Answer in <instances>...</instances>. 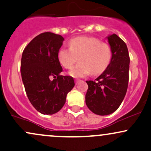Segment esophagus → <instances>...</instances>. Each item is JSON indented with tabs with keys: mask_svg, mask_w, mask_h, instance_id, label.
Masks as SVG:
<instances>
[{
	"mask_svg": "<svg viewBox=\"0 0 151 151\" xmlns=\"http://www.w3.org/2000/svg\"><path fill=\"white\" fill-rule=\"evenodd\" d=\"M81 80H80V79H75V84H78L79 82H81Z\"/></svg>",
	"mask_w": 151,
	"mask_h": 151,
	"instance_id": "obj_1",
	"label": "esophagus"
}]
</instances>
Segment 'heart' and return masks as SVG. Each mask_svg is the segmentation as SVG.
<instances>
[{"mask_svg":"<svg viewBox=\"0 0 151 151\" xmlns=\"http://www.w3.org/2000/svg\"><path fill=\"white\" fill-rule=\"evenodd\" d=\"M70 48L61 47L58 50V60L66 69H71L69 72L72 77L80 78L102 73L110 65L112 60V50L110 45L102 42L96 37L81 36L70 40Z\"/></svg>","mask_w":151,"mask_h":151,"instance_id":"obj_1","label":"heart"}]
</instances>
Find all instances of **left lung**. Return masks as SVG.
Here are the masks:
<instances>
[{
  "label": "left lung",
  "mask_w": 151,
  "mask_h": 151,
  "mask_svg": "<svg viewBox=\"0 0 151 151\" xmlns=\"http://www.w3.org/2000/svg\"><path fill=\"white\" fill-rule=\"evenodd\" d=\"M112 50L110 65L94 81H86V104L95 114L106 116L116 111L128 88L130 58L126 43L117 35L106 37Z\"/></svg>",
  "instance_id": "obj_1"
}]
</instances>
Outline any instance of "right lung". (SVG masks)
Instances as JSON below:
<instances>
[{"instance_id": "obj_1", "label": "right lung", "mask_w": 151, "mask_h": 151, "mask_svg": "<svg viewBox=\"0 0 151 151\" xmlns=\"http://www.w3.org/2000/svg\"><path fill=\"white\" fill-rule=\"evenodd\" d=\"M64 40L60 35L43 32L30 41L22 55L20 72L26 93L42 114L58 112L74 86L72 77L60 75L62 67L58 53Z\"/></svg>"}]
</instances>
